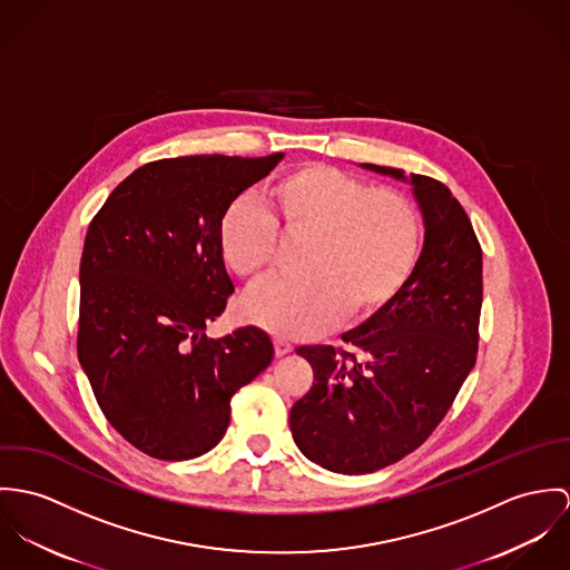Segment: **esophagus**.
I'll list each match as a JSON object with an SVG mask.
<instances>
[{"label": "esophagus", "mask_w": 570, "mask_h": 570, "mask_svg": "<svg viewBox=\"0 0 570 570\" xmlns=\"http://www.w3.org/2000/svg\"><path fill=\"white\" fill-rule=\"evenodd\" d=\"M273 345H275V354L277 356H286V354L293 352V345L288 341H284V338H275Z\"/></svg>", "instance_id": "1"}]
</instances>
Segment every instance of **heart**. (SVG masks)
<instances>
[{
  "instance_id": "obj_1",
  "label": "heart",
  "mask_w": 570,
  "mask_h": 570,
  "mask_svg": "<svg viewBox=\"0 0 570 570\" xmlns=\"http://www.w3.org/2000/svg\"><path fill=\"white\" fill-rule=\"evenodd\" d=\"M268 212L249 198L227 205L218 252L245 282L273 262L277 229L308 236L302 279H273L252 291L245 316L282 338H311L352 318L380 313L409 279L420 252V218L409 198L367 188L332 166L297 168L262 190Z\"/></svg>"
}]
</instances>
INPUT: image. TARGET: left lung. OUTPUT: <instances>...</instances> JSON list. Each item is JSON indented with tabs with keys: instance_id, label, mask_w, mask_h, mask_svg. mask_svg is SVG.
Segmentation results:
<instances>
[{
	"instance_id": "1",
	"label": "left lung",
	"mask_w": 570,
	"mask_h": 570,
	"mask_svg": "<svg viewBox=\"0 0 570 570\" xmlns=\"http://www.w3.org/2000/svg\"><path fill=\"white\" fill-rule=\"evenodd\" d=\"M361 168L411 186L424 245L397 295L341 336L358 356L297 347L315 382L291 409L293 440L341 474L374 472L426 442L476 363L483 302L481 245L452 191L400 168Z\"/></svg>"
}]
</instances>
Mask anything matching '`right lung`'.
Returning a JSON list of instances; mask_svg holds the SVG:
<instances>
[{
	"label": "right lung",
	"mask_w": 570,
	"mask_h": 570,
	"mask_svg": "<svg viewBox=\"0 0 570 570\" xmlns=\"http://www.w3.org/2000/svg\"><path fill=\"white\" fill-rule=\"evenodd\" d=\"M284 153L190 155L137 168L91 220L80 257L78 361L111 426L141 452L184 461L229 426V400L273 361L271 336L207 338L234 282L223 212Z\"/></svg>",
	"instance_id": "obj_1"
}]
</instances>
